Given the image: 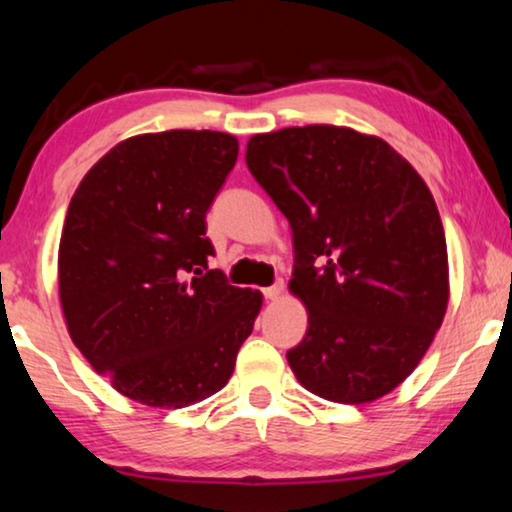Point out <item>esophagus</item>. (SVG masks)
Segmentation results:
<instances>
[{
  "instance_id": "esophagus-1",
  "label": "esophagus",
  "mask_w": 512,
  "mask_h": 512,
  "mask_svg": "<svg viewBox=\"0 0 512 512\" xmlns=\"http://www.w3.org/2000/svg\"><path fill=\"white\" fill-rule=\"evenodd\" d=\"M282 293H284V282H275L272 286H268V289H263L265 300H277Z\"/></svg>"
}]
</instances>
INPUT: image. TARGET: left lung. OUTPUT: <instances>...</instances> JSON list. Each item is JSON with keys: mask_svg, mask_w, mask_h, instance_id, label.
<instances>
[{"mask_svg": "<svg viewBox=\"0 0 512 512\" xmlns=\"http://www.w3.org/2000/svg\"><path fill=\"white\" fill-rule=\"evenodd\" d=\"M247 167L293 230L289 289L307 333L286 352L307 391L370 403L422 361L443 324L447 244L433 195L380 137L305 125L254 135Z\"/></svg>", "mask_w": 512, "mask_h": 512, "instance_id": "left-lung-1", "label": "left lung"}]
</instances>
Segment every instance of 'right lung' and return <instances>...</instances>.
<instances>
[{"mask_svg": "<svg viewBox=\"0 0 512 512\" xmlns=\"http://www.w3.org/2000/svg\"><path fill=\"white\" fill-rule=\"evenodd\" d=\"M237 139L167 130L116 144L69 202L58 251L74 345L111 387L151 408H186L226 387L263 296L209 270L207 209Z\"/></svg>", "mask_w": 512, "mask_h": 512, "instance_id": "1", "label": "right lung"}]
</instances>
